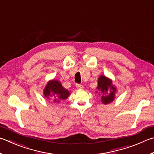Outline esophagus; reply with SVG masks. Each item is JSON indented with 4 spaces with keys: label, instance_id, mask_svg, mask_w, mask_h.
Here are the masks:
<instances>
[{
    "label": "esophagus",
    "instance_id": "1",
    "mask_svg": "<svg viewBox=\"0 0 154 154\" xmlns=\"http://www.w3.org/2000/svg\"><path fill=\"white\" fill-rule=\"evenodd\" d=\"M76 88L78 89H82L83 88V86L82 84H78L77 83V84H76Z\"/></svg>",
    "mask_w": 154,
    "mask_h": 154
}]
</instances>
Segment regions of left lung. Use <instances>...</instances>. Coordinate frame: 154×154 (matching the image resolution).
I'll return each instance as SVG.
<instances>
[{"label":"left lung","mask_w":154,"mask_h":154,"mask_svg":"<svg viewBox=\"0 0 154 154\" xmlns=\"http://www.w3.org/2000/svg\"><path fill=\"white\" fill-rule=\"evenodd\" d=\"M111 80L105 76H100L97 81V89L101 91L102 101L104 104L112 102L114 99L116 88L112 85Z\"/></svg>","instance_id":"1"}]
</instances>
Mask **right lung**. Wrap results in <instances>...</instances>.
Returning a JSON list of instances; mask_svg holds the SVG:
<instances>
[{
    "mask_svg": "<svg viewBox=\"0 0 154 154\" xmlns=\"http://www.w3.org/2000/svg\"><path fill=\"white\" fill-rule=\"evenodd\" d=\"M44 96L47 98H51L54 103H59L66 99L69 96V91L63 88L58 81H50L46 85L44 91Z\"/></svg>",
    "mask_w": 154,
    "mask_h": 154,
    "instance_id": "1",
    "label": "right lung"
}]
</instances>
